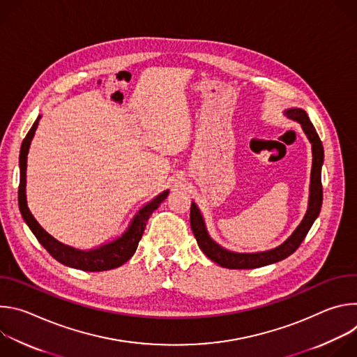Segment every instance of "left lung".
<instances>
[{"label": "left lung", "instance_id": "left-lung-1", "mask_svg": "<svg viewBox=\"0 0 357 357\" xmlns=\"http://www.w3.org/2000/svg\"><path fill=\"white\" fill-rule=\"evenodd\" d=\"M285 116L294 121H298L307 134L310 142L312 144V169H311V185H310V203L308 211L305 213L302 222L299 226L294 230V233L278 247L268 250V251H260V252H234L229 251L223 247H220L218 243H215L211 236L208 234L205 220H203L197 206L192 202L190 205V227L196 237L197 245L200 250L206 254L212 261L216 264L231 268V270H247V268H259L264 267L273 263H278L288 256L301 245L303 238L307 237L310 229L312 227L314 222L319 216L321 208H322V164H324V146L319 139V135L311 123L308 114L302 109H288L285 110Z\"/></svg>", "mask_w": 357, "mask_h": 357}]
</instances>
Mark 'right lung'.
I'll list each match as a JSON object with an SVG mask.
<instances>
[{
	"label": "right lung",
	"instance_id": "right-lung-1",
	"mask_svg": "<svg viewBox=\"0 0 357 357\" xmlns=\"http://www.w3.org/2000/svg\"><path fill=\"white\" fill-rule=\"evenodd\" d=\"M39 120H40V116L36 119V121L28 131L26 137L24 138L22 145H21V152H20L21 176H20V188H18V205H20V211H21L24 220L26 222V225L29 226V229L32 230V233L35 234L38 241L46 248V251L50 254V256L68 267L83 270V271H96L97 273V271L113 270V268L123 266L134 256V252H135L138 243L142 237V233L145 230L149 216L155 209H158V206L167 199L169 192L165 190V192L160 193L157 197L152 199L149 203H146V205L142 209H139L138 213L134 216L127 231H124V234L121 237H119L107 244H103L97 248L87 250V251L77 250V248L62 244L61 241L55 240L52 236L47 234L40 227V225L35 220V218L32 216V213L29 212L28 205H26V195H25L26 158H28L26 155H28L29 145H31V141L36 131Z\"/></svg>",
	"mask_w": 357,
	"mask_h": 357
}]
</instances>
